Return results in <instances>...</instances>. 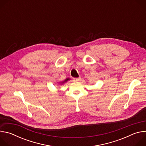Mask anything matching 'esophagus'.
Returning a JSON list of instances; mask_svg holds the SVG:
<instances>
[{
  "mask_svg": "<svg viewBox=\"0 0 146 146\" xmlns=\"http://www.w3.org/2000/svg\"><path fill=\"white\" fill-rule=\"evenodd\" d=\"M73 80H74V81H80V80H81V77H78V78H74Z\"/></svg>",
  "mask_w": 146,
  "mask_h": 146,
  "instance_id": "34e87169",
  "label": "esophagus"
}]
</instances>
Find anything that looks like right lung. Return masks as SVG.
I'll list each match as a JSON object with an SVG mask.
<instances>
[{"mask_svg":"<svg viewBox=\"0 0 146 146\" xmlns=\"http://www.w3.org/2000/svg\"><path fill=\"white\" fill-rule=\"evenodd\" d=\"M69 80V78H66V80H65L64 81H63V82H62V84H63V83H64V82H65L67 81H68V80Z\"/></svg>","mask_w":146,"mask_h":146,"instance_id":"add662e5","label":"right lung"}]
</instances>
